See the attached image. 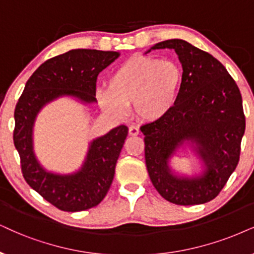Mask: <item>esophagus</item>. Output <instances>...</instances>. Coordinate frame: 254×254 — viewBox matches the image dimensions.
I'll return each instance as SVG.
<instances>
[{
    "instance_id": "1",
    "label": "esophagus",
    "mask_w": 254,
    "mask_h": 254,
    "mask_svg": "<svg viewBox=\"0 0 254 254\" xmlns=\"http://www.w3.org/2000/svg\"><path fill=\"white\" fill-rule=\"evenodd\" d=\"M129 134L130 136H137V134H139V129L134 125H131V127H129Z\"/></svg>"
}]
</instances>
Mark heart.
<instances>
[{"label": "heart", "instance_id": "b5f03b06", "mask_svg": "<svg viewBox=\"0 0 254 254\" xmlns=\"http://www.w3.org/2000/svg\"><path fill=\"white\" fill-rule=\"evenodd\" d=\"M182 83V68L173 61L133 56L111 73L108 88L97 89L96 98L111 117L127 116L132 104L140 121L157 122L175 109Z\"/></svg>", "mask_w": 254, "mask_h": 254}]
</instances>
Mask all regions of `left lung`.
I'll use <instances>...</instances> for the list:
<instances>
[{"label": "left lung", "instance_id": "left-lung-1", "mask_svg": "<svg viewBox=\"0 0 254 254\" xmlns=\"http://www.w3.org/2000/svg\"><path fill=\"white\" fill-rule=\"evenodd\" d=\"M173 49L183 68L177 104L163 120L140 127L145 163L159 194L177 205L204 204L216 198L239 162L245 132L243 99L225 66L184 40H168L151 50ZM189 145L202 162L195 176H181L169 166L178 148Z\"/></svg>", "mask_w": 254, "mask_h": 254}]
</instances>
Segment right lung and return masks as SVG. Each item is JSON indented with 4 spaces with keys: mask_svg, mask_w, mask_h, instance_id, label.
I'll list each match as a JSON object with an SVG mask.
<instances>
[{
    "mask_svg": "<svg viewBox=\"0 0 254 254\" xmlns=\"http://www.w3.org/2000/svg\"><path fill=\"white\" fill-rule=\"evenodd\" d=\"M117 51L73 49L38 66L24 86L15 108L14 144L22 173L31 189L62 211L77 212L96 206L107 195L124 140L125 125L92 139L81 169L72 173L48 171L35 155L33 131L42 109L61 97L90 105L96 99L98 73L120 57Z\"/></svg>",
    "mask_w": 254,
    "mask_h": 254,
    "instance_id": "1",
    "label": "right lung"
}]
</instances>
